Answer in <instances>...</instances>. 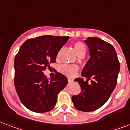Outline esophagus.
<instances>
[{"label":"esophagus","mask_w":130,"mask_h":130,"mask_svg":"<svg viewBox=\"0 0 130 130\" xmlns=\"http://www.w3.org/2000/svg\"><path fill=\"white\" fill-rule=\"evenodd\" d=\"M68 82H69V83H71V82H73V79H71V78H68Z\"/></svg>","instance_id":"esophagus-1"}]
</instances>
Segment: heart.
Instances as JSON below:
<instances>
[{
	"instance_id": "heart-1",
	"label": "heart",
	"mask_w": 130,
	"mask_h": 130,
	"mask_svg": "<svg viewBox=\"0 0 130 130\" xmlns=\"http://www.w3.org/2000/svg\"><path fill=\"white\" fill-rule=\"evenodd\" d=\"M73 48L74 50L77 54V55H84L86 51V46L82 42H77L73 44ZM59 53L57 54V57H59ZM79 69V67H77V65H67V64H64L62 65L59 68V70L61 73L64 74V75H67L68 77H73L76 75L77 71Z\"/></svg>"
}]
</instances>
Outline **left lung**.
Here are the masks:
<instances>
[{
    "mask_svg": "<svg viewBox=\"0 0 130 130\" xmlns=\"http://www.w3.org/2000/svg\"><path fill=\"white\" fill-rule=\"evenodd\" d=\"M88 46L90 58L82 71V76L76 78L82 92L72 96L74 107L84 112L95 111L108 101L117 85L120 63L114 47L99 38L88 37L84 41ZM93 79L88 84L90 78Z\"/></svg>",
    "mask_w": 130,
    "mask_h": 130,
    "instance_id": "8db88e82",
    "label": "left lung"
}]
</instances>
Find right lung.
Here are the masks:
<instances>
[{
    "mask_svg": "<svg viewBox=\"0 0 130 130\" xmlns=\"http://www.w3.org/2000/svg\"><path fill=\"white\" fill-rule=\"evenodd\" d=\"M69 38L42 36L27 40L15 56V90L21 103L30 111H51L56 105L58 94L68 83L67 77L57 71L51 80L43 71L56 62L59 50Z\"/></svg>",
    "mask_w": 130,
    "mask_h": 130,
    "instance_id": "add662e5",
    "label": "right lung"
}]
</instances>
